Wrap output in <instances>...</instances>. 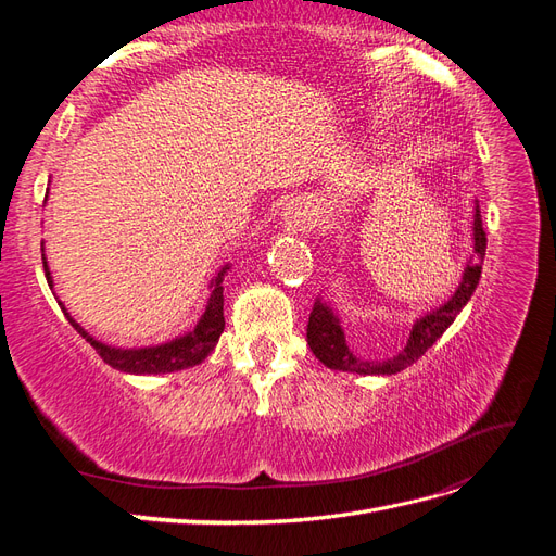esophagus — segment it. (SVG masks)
I'll list each match as a JSON object with an SVG mask.
<instances>
[{"label": "esophagus", "mask_w": 556, "mask_h": 556, "mask_svg": "<svg viewBox=\"0 0 556 556\" xmlns=\"http://www.w3.org/2000/svg\"><path fill=\"white\" fill-rule=\"evenodd\" d=\"M317 217L319 215H317V208L313 206V201L299 197L282 208V227L285 231H292V233L306 231L317 225Z\"/></svg>", "instance_id": "1"}]
</instances>
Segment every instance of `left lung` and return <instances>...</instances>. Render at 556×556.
Listing matches in <instances>:
<instances>
[{
    "label": "left lung",
    "mask_w": 556,
    "mask_h": 556,
    "mask_svg": "<svg viewBox=\"0 0 556 556\" xmlns=\"http://www.w3.org/2000/svg\"><path fill=\"white\" fill-rule=\"evenodd\" d=\"M484 248H486V237L482 229V215L480 206L476 201L473 208V255H470L459 288L454 290V294L445 301L443 306L435 311L425 313L419 319H415V325L410 329V336L406 345H403L394 357L387 359H364L355 352L350 350L345 343V331L341 327V317L339 313H333V308L323 301V296L315 299L311 317H308V329H306V339L313 350V355L323 362L327 368H333V371H350V374H359V376H394L403 368H408L415 364L425 352L441 339L443 331L457 319L462 308L468 304V299L473 296L478 280L482 274V260H484Z\"/></svg>",
    "instance_id": "obj_1"
}]
</instances>
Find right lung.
Segmentation results:
<instances>
[{
  "mask_svg": "<svg viewBox=\"0 0 556 556\" xmlns=\"http://www.w3.org/2000/svg\"><path fill=\"white\" fill-rule=\"evenodd\" d=\"M43 250V248H41ZM43 260V271H46V280L53 290V276H50V268L46 257ZM229 264H225L220 271H217L211 280V296L206 301L204 315L199 317V323L194 325L192 331L178 336L174 341H166L160 345H148V348H113L106 345L102 341H97L94 336H90L86 329H83L76 319L66 313L62 301H58L62 313L70 319L72 327L86 339L94 350L97 355L102 357L109 366L117 368L123 374H131V376H157V374H174V371H182V368H190L204 362L213 348L220 341V333L225 331V315H223V306H225V296H223V280L227 274ZM58 299V296H55Z\"/></svg>",
  "mask_w": 556,
  "mask_h": 556,
  "instance_id": "right-lung-1",
  "label": "right lung"
}]
</instances>
